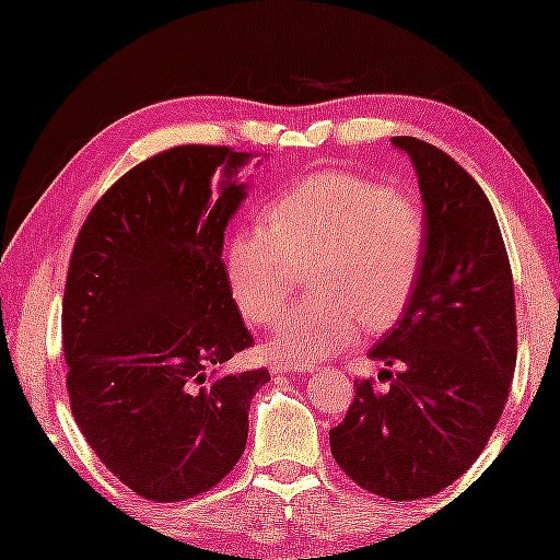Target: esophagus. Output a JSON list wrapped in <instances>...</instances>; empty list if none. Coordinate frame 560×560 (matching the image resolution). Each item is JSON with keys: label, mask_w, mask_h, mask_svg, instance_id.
Instances as JSON below:
<instances>
[{"label": "esophagus", "mask_w": 560, "mask_h": 560, "mask_svg": "<svg viewBox=\"0 0 560 560\" xmlns=\"http://www.w3.org/2000/svg\"><path fill=\"white\" fill-rule=\"evenodd\" d=\"M270 370L275 374H290V372H315L317 366L310 362H272Z\"/></svg>", "instance_id": "34e87169"}]
</instances>
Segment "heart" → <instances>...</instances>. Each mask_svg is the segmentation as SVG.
Wrapping results in <instances>:
<instances>
[{
  "mask_svg": "<svg viewBox=\"0 0 560 560\" xmlns=\"http://www.w3.org/2000/svg\"><path fill=\"white\" fill-rule=\"evenodd\" d=\"M427 255V215L417 196L350 171H317L265 208V228L225 243V278L241 313L270 325L307 269L313 295L280 319L270 352L323 360L405 313Z\"/></svg>",
  "mask_w": 560,
  "mask_h": 560,
  "instance_id": "obj_1",
  "label": "heart"
}]
</instances>
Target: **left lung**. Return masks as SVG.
Returning <instances> with one entry per match:
<instances>
[{
    "mask_svg": "<svg viewBox=\"0 0 560 560\" xmlns=\"http://www.w3.org/2000/svg\"><path fill=\"white\" fill-rule=\"evenodd\" d=\"M417 171L427 255L405 313L372 347L389 387L354 380V401L329 429L342 471L392 501L434 497L459 479L499 424L516 370V305L489 198L436 145L394 136ZM401 363L397 375L386 372Z\"/></svg>",
    "mask_w": 560,
    "mask_h": 560,
    "instance_id": "left-lung-1",
    "label": "left lung"
}]
</instances>
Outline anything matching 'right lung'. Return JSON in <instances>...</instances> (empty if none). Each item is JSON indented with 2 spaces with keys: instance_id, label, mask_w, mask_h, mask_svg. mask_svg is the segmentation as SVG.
Masks as SVG:
<instances>
[{
  "instance_id": "add662e5",
  "label": "right lung",
  "mask_w": 560,
  "mask_h": 560,
  "mask_svg": "<svg viewBox=\"0 0 560 560\" xmlns=\"http://www.w3.org/2000/svg\"><path fill=\"white\" fill-rule=\"evenodd\" d=\"M268 159V155H265ZM262 159L178 145L118 178L73 245L61 307L73 419L139 497H198L231 474L268 370L220 372L253 345L223 237Z\"/></svg>"
}]
</instances>
